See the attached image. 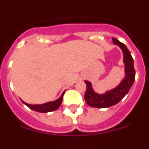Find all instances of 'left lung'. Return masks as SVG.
<instances>
[{"instance_id":"1","label":"left lung","mask_w":149,"mask_h":149,"mask_svg":"<svg viewBox=\"0 0 149 149\" xmlns=\"http://www.w3.org/2000/svg\"><path fill=\"white\" fill-rule=\"evenodd\" d=\"M114 45L121 48L123 53V63L125 64V77L118 86L104 93L99 94L95 93L93 88L92 83L84 81L86 84V90L84 98L88 105L96 108H107L116 104L127 94L128 91L135 81V70L134 67V60L130 51L123 43L118 39L113 38Z\"/></svg>"}]
</instances>
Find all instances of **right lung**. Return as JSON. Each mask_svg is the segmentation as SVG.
<instances>
[{"mask_svg":"<svg viewBox=\"0 0 149 149\" xmlns=\"http://www.w3.org/2000/svg\"><path fill=\"white\" fill-rule=\"evenodd\" d=\"M65 92V90L62 93L60 98H58L56 100H55V101H49V102L42 104H27L26 102H24L22 100V101L26 106L28 107L29 108L34 110V111L39 112V113H48V112L54 111V110H57L60 107L62 101H63V98Z\"/></svg>","mask_w":149,"mask_h":149,"instance_id":"add662e5","label":"right lung"}]
</instances>
